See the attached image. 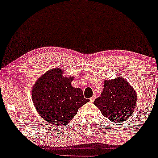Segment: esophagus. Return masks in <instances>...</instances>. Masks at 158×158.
Listing matches in <instances>:
<instances>
[{
  "mask_svg": "<svg viewBox=\"0 0 158 158\" xmlns=\"http://www.w3.org/2000/svg\"><path fill=\"white\" fill-rule=\"evenodd\" d=\"M96 95H94V96H93L92 97L90 98V102H94V100H95V99H96Z\"/></svg>",
  "mask_w": 158,
  "mask_h": 158,
  "instance_id": "34e87169",
  "label": "esophagus"
}]
</instances>
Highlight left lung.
Here are the masks:
<instances>
[{"mask_svg":"<svg viewBox=\"0 0 158 158\" xmlns=\"http://www.w3.org/2000/svg\"><path fill=\"white\" fill-rule=\"evenodd\" d=\"M137 94L130 83L118 76L116 78L105 80L101 96L93 104L104 117L114 123H122L133 113L136 106Z\"/></svg>","mask_w":158,"mask_h":158,"instance_id":"1","label":"left lung"}]
</instances>
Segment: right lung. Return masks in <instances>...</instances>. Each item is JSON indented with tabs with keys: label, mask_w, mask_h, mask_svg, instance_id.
I'll return each instance as SVG.
<instances>
[{
	"label": "right lung",
	"mask_w": 158,
	"mask_h": 158,
	"mask_svg": "<svg viewBox=\"0 0 158 158\" xmlns=\"http://www.w3.org/2000/svg\"><path fill=\"white\" fill-rule=\"evenodd\" d=\"M73 76L64 77L63 69L54 68L37 80L31 89L35 109L44 120L62 127L70 122L81 106L89 101L81 88L72 86Z\"/></svg>",
	"instance_id": "right-lung-1"
}]
</instances>
